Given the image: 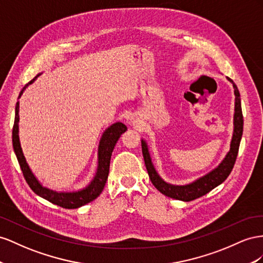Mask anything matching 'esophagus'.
Masks as SVG:
<instances>
[{
	"label": "esophagus",
	"mask_w": 263,
	"mask_h": 263,
	"mask_svg": "<svg viewBox=\"0 0 263 263\" xmlns=\"http://www.w3.org/2000/svg\"><path fill=\"white\" fill-rule=\"evenodd\" d=\"M130 123L132 125H139L141 123V120L139 119V117H137V115H132L130 118Z\"/></svg>",
	"instance_id": "obj_1"
}]
</instances>
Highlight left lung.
Here are the masks:
<instances>
[{
  "mask_svg": "<svg viewBox=\"0 0 263 263\" xmlns=\"http://www.w3.org/2000/svg\"><path fill=\"white\" fill-rule=\"evenodd\" d=\"M227 79L232 84L235 92V114H234V133H232V138L230 142V149L226 156L223 157V160L219 163L217 167H215L213 171L209 172L206 175L197 178L196 181H194L190 184L185 185H173L167 182H165L164 179L157 173L154 165L152 163L151 154L148 151V146L145 140L142 139V153H143L145 166L147 170V173L149 178H151L152 184L155 186V189L164 194L165 196L183 200V201H191L196 199L198 197L204 196L207 193L214 190L215 187L220 185L222 182H224L229 174L231 173L232 168L237 159L240 141H241L242 131H243V117H242V110H241V99H240V93L235 82L232 81L229 77Z\"/></svg>",
  "mask_w": 263,
  "mask_h": 263,
  "instance_id": "left-lung-1",
  "label": "left lung"
}]
</instances>
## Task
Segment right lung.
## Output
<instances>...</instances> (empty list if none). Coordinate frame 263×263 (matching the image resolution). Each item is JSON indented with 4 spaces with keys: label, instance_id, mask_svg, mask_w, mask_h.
<instances>
[{
    "label": "right lung",
    "instance_id": "add662e5",
    "mask_svg": "<svg viewBox=\"0 0 263 263\" xmlns=\"http://www.w3.org/2000/svg\"><path fill=\"white\" fill-rule=\"evenodd\" d=\"M42 73H39L37 76L28 82V84L22 89L20 92L18 99L21 96L23 95L24 90L28 87V85L33 84L37 79V77L41 76ZM20 102H16L15 106V119H14V125H13V132H12V141H13V148L14 153L17 157L18 164L21 166L23 175L26 179L27 184L31 187L32 191L43 197L52 204L61 206L67 209H74L84 206L88 202L92 201L99 196L101 192L103 191V187L106 185V182L109 175V168H110V160L112 152H114L115 145L118 142L119 138L121 134L126 131V126L122 122H116L107 127L104 132L102 133L99 146H98V166H97L96 175L93 176L92 181L90 182L85 189H81L79 191L74 192H56L44 187L36 176L33 174L32 170L29 168L28 164L26 162L25 156L23 154V149L21 146L20 136H18V122H20Z\"/></svg>",
    "mask_w": 263,
    "mask_h": 263
}]
</instances>
